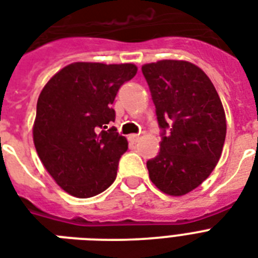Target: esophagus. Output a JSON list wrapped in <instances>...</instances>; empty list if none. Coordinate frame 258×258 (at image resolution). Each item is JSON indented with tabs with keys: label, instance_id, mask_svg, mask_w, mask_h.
Segmentation results:
<instances>
[{
	"label": "esophagus",
	"instance_id": "obj_1",
	"mask_svg": "<svg viewBox=\"0 0 258 258\" xmlns=\"http://www.w3.org/2000/svg\"><path fill=\"white\" fill-rule=\"evenodd\" d=\"M128 141L133 142V143H137V142L139 141V137H138V135H135V134H133V135H130L128 137Z\"/></svg>",
	"mask_w": 258,
	"mask_h": 258
}]
</instances>
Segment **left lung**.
<instances>
[{"label":"left lung","instance_id":"obj_1","mask_svg":"<svg viewBox=\"0 0 258 258\" xmlns=\"http://www.w3.org/2000/svg\"><path fill=\"white\" fill-rule=\"evenodd\" d=\"M142 72L163 130L159 153L147 161L150 179L167 196H184L220 161L226 137L224 105L208 75L192 62L161 60L145 64Z\"/></svg>","mask_w":258,"mask_h":258}]
</instances>
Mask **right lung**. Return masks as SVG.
Wrapping results in <instances>:
<instances>
[{
  "instance_id": "obj_1",
  "label": "right lung",
  "mask_w": 258,
  "mask_h": 258,
  "mask_svg": "<svg viewBox=\"0 0 258 258\" xmlns=\"http://www.w3.org/2000/svg\"><path fill=\"white\" fill-rule=\"evenodd\" d=\"M135 64L72 62L53 75L37 100L33 142L40 161L68 194L89 198L108 188L128 142L116 130L112 103Z\"/></svg>"
}]
</instances>
